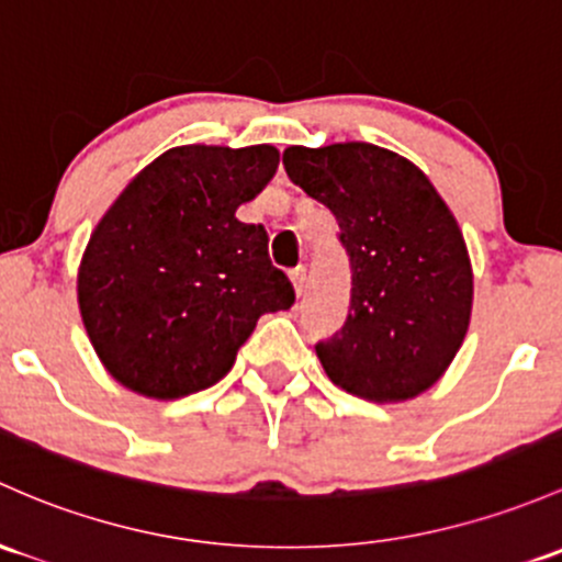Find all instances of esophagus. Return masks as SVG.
Returning a JSON list of instances; mask_svg holds the SVG:
<instances>
[{"mask_svg": "<svg viewBox=\"0 0 562 562\" xmlns=\"http://www.w3.org/2000/svg\"><path fill=\"white\" fill-rule=\"evenodd\" d=\"M291 282L293 288H296V296L304 293V285H306V269L304 266H296V269H291Z\"/></svg>", "mask_w": 562, "mask_h": 562, "instance_id": "obj_1", "label": "esophagus"}]
</instances>
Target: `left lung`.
Returning <instances> with one entry per match:
<instances>
[{
  "label": "left lung",
  "mask_w": 562,
  "mask_h": 562,
  "mask_svg": "<svg viewBox=\"0 0 562 562\" xmlns=\"http://www.w3.org/2000/svg\"><path fill=\"white\" fill-rule=\"evenodd\" d=\"M293 182L326 204L350 256V312L317 341L328 380L358 398L406 401L452 363L471 321L474 274L458 221L412 161L369 142L293 145Z\"/></svg>",
  "instance_id": "8db88e82"
}]
</instances>
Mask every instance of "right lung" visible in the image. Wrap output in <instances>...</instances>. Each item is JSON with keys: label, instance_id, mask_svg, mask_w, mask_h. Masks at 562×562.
<instances>
[{"label": "right lung", "instance_id": "obj_1", "mask_svg": "<svg viewBox=\"0 0 562 562\" xmlns=\"http://www.w3.org/2000/svg\"><path fill=\"white\" fill-rule=\"evenodd\" d=\"M280 164L271 145L172 147L123 188L82 252L78 304L104 369L172 401L215 385L266 312L291 310L261 223L239 204Z\"/></svg>", "mask_w": 562, "mask_h": 562}]
</instances>
